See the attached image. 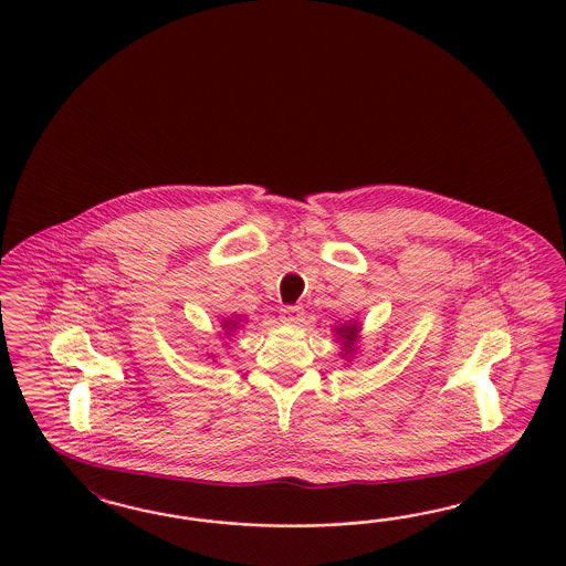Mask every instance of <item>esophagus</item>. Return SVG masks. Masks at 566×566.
I'll return each mask as SVG.
<instances>
[{
    "label": "esophagus",
    "instance_id": "1",
    "mask_svg": "<svg viewBox=\"0 0 566 566\" xmlns=\"http://www.w3.org/2000/svg\"><path fill=\"white\" fill-rule=\"evenodd\" d=\"M303 307H298V305H289V307H284L282 310V322L284 324H298L301 319H303Z\"/></svg>",
    "mask_w": 566,
    "mask_h": 566
}]
</instances>
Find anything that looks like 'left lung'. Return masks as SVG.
Listing matches in <instances>:
<instances>
[{"mask_svg":"<svg viewBox=\"0 0 566 566\" xmlns=\"http://www.w3.org/2000/svg\"><path fill=\"white\" fill-rule=\"evenodd\" d=\"M336 334H338L340 338H345L347 353L353 352L352 343L357 338V326H340V328H336Z\"/></svg>","mask_w":566,"mask_h":566,"instance_id":"left-lung-1","label":"left lung"}]
</instances>
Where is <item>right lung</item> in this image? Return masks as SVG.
Here are the masks:
<instances>
[{
	"label": "right lung",
	"mask_w": 566,
	"mask_h": 566,
	"mask_svg": "<svg viewBox=\"0 0 566 566\" xmlns=\"http://www.w3.org/2000/svg\"><path fill=\"white\" fill-rule=\"evenodd\" d=\"M230 323H232V324H233V326H232V327H230V326H229V324H230ZM226 328H228V331H234V328H235V322H226Z\"/></svg>",
	"instance_id": "right-lung-1"
}]
</instances>
